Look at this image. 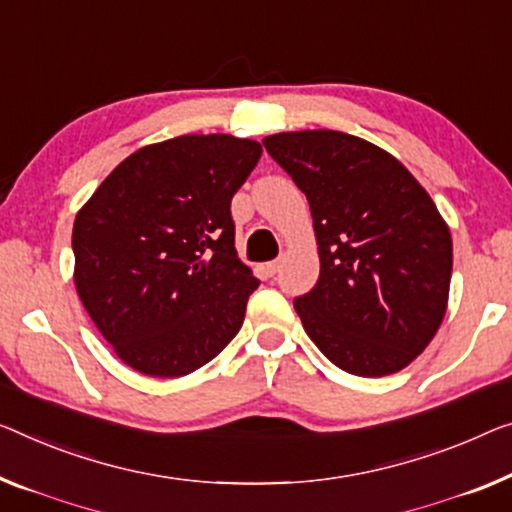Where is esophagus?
Instances as JSON below:
<instances>
[{
  "label": "esophagus",
  "mask_w": 512,
  "mask_h": 512,
  "mask_svg": "<svg viewBox=\"0 0 512 512\" xmlns=\"http://www.w3.org/2000/svg\"><path fill=\"white\" fill-rule=\"evenodd\" d=\"M264 271H266V276H269V278L276 276V273L280 271V259H278V262H269V264H266Z\"/></svg>",
  "instance_id": "34e87169"
}]
</instances>
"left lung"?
I'll list each match as a JSON object with an SVG mask.
<instances>
[{"label":"left lung","instance_id":"obj_1","mask_svg":"<svg viewBox=\"0 0 512 512\" xmlns=\"http://www.w3.org/2000/svg\"><path fill=\"white\" fill-rule=\"evenodd\" d=\"M305 193L319 280L294 308L349 375L386 377L414 361L444 322L453 239L427 190L398 158L340 131L264 137Z\"/></svg>","mask_w":512,"mask_h":512}]
</instances>
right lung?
I'll return each instance as SVG.
<instances>
[{"instance_id": "right-lung-1", "label": "right lung", "mask_w": 512, "mask_h": 512, "mask_svg": "<svg viewBox=\"0 0 512 512\" xmlns=\"http://www.w3.org/2000/svg\"><path fill=\"white\" fill-rule=\"evenodd\" d=\"M259 156L223 133L147 144L78 211L75 289L128 368L190 375L239 333L259 280L236 257L230 204Z\"/></svg>"}]
</instances>
